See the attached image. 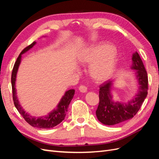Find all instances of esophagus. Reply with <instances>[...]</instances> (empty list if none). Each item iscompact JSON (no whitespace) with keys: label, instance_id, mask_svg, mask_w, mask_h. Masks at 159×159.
I'll return each instance as SVG.
<instances>
[{"label":"esophagus","instance_id":"esophagus-1","mask_svg":"<svg viewBox=\"0 0 159 159\" xmlns=\"http://www.w3.org/2000/svg\"><path fill=\"white\" fill-rule=\"evenodd\" d=\"M79 90L81 93H85V92H87L88 88L85 85H80L79 87Z\"/></svg>","mask_w":159,"mask_h":159}]
</instances>
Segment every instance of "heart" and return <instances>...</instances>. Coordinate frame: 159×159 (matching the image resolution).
I'll return each mask as SVG.
<instances>
[{"mask_svg": "<svg viewBox=\"0 0 159 159\" xmlns=\"http://www.w3.org/2000/svg\"><path fill=\"white\" fill-rule=\"evenodd\" d=\"M82 64H91L89 73L94 80L103 82L110 79L117 68V52L108 44H98L84 52L80 57Z\"/></svg>", "mask_w": 159, "mask_h": 159, "instance_id": "b5f03b06", "label": "heart"}]
</instances>
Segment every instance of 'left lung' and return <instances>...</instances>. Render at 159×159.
<instances>
[{
  "instance_id": "1",
  "label": "left lung",
  "mask_w": 159,
  "mask_h": 159,
  "mask_svg": "<svg viewBox=\"0 0 159 159\" xmlns=\"http://www.w3.org/2000/svg\"><path fill=\"white\" fill-rule=\"evenodd\" d=\"M131 69L135 70V76L139 85V91L132 100L127 103L115 102L111 89L112 81H107L100 85L99 103L96 110L99 121L107 125H113L132 119L140 109L148 91V77L140 56L136 52L133 54Z\"/></svg>"
}]
</instances>
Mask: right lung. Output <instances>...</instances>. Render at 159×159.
<instances>
[{"mask_svg":"<svg viewBox=\"0 0 159 159\" xmlns=\"http://www.w3.org/2000/svg\"><path fill=\"white\" fill-rule=\"evenodd\" d=\"M36 42H34L30 45L26 47L21 52L20 55L18 56L15 64L14 65L11 75L12 98L14 101V104L15 105L16 108L28 124H30L31 126L34 127H36L38 129H50L57 125L60 124L64 119L66 115L67 112H68L69 105L71 102V99L74 98L75 90L70 89L66 91L64 95L62 97L60 103L57 105V108L52 111L48 115H45V116L40 117H36L27 113L24 110V109L21 107L20 103L18 102V99L16 95V90L15 88L16 74L19 65H20L21 61L22 54H25V53L28 50H29L30 48H32L36 44Z\"/></svg>","mask_w":159,"mask_h":159,"instance_id":"obj_1","label":"right lung"}]
</instances>
